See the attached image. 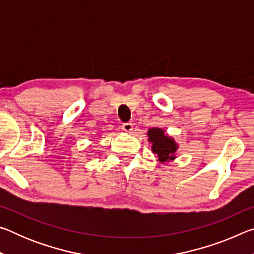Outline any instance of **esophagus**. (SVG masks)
I'll return each instance as SVG.
<instances>
[{
    "mask_svg": "<svg viewBox=\"0 0 254 254\" xmlns=\"http://www.w3.org/2000/svg\"><path fill=\"white\" fill-rule=\"evenodd\" d=\"M122 130L124 132H132L133 131V124L131 122H126L122 124Z\"/></svg>",
    "mask_w": 254,
    "mask_h": 254,
    "instance_id": "34e87169",
    "label": "esophagus"
}]
</instances>
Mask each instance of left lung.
<instances>
[{"label": "left lung", "mask_w": 254, "mask_h": 254, "mask_svg": "<svg viewBox=\"0 0 254 254\" xmlns=\"http://www.w3.org/2000/svg\"><path fill=\"white\" fill-rule=\"evenodd\" d=\"M149 141L152 143L151 149L153 153L158 154L159 161L165 162L174 160L175 152L178 149L174 139L165 134V131L161 128H150L148 132Z\"/></svg>", "instance_id": "1"}]
</instances>
